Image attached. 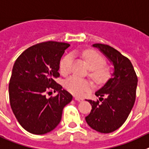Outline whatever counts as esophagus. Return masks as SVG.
<instances>
[{
	"label": "esophagus",
	"instance_id": "1",
	"mask_svg": "<svg viewBox=\"0 0 149 149\" xmlns=\"http://www.w3.org/2000/svg\"><path fill=\"white\" fill-rule=\"evenodd\" d=\"M74 99L76 100V101H79V102H80V101H82V100H83V99H82V98L78 97H74Z\"/></svg>",
	"mask_w": 149,
	"mask_h": 149
}]
</instances>
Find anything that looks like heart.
<instances>
[{"label":"heart","mask_w":149,"mask_h":149,"mask_svg":"<svg viewBox=\"0 0 149 149\" xmlns=\"http://www.w3.org/2000/svg\"><path fill=\"white\" fill-rule=\"evenodd\" d=\"M88 67L91 70V77L98 83L105 82L111 75L109 68L105 67V60L102 55L96 52L86 50L82 54ZM72 56L66 55L60 63V71L62 74L67 75L70 71ZM67 90L75 96L82 97L92 88V84L89 81L81 79L76 76H72L67 78L64 82Z\"/></svg>","instance_id":"1"}]
</instances>
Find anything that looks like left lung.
Segmentation results:
<instances>
[{
  "label": "left lung",
  "instance_id": "left-lung-1",
  "mask_svg": "<svg viewBox=\"0 0 149 149\" xmlns=\"http://www.w3.org/2000/svg\"><path fill=\"white\" fill-rule=\"evenodd\" d=\"M112 62V77L95 92L99 100H87L92 107L85 117L88 125L94 130L109 134L125 123L135 103L137 76L131 62L114 48L101 43L93 45Z\"/></svg>",
  "mask_w": 149,
  "mask_h": 149
}]
</instances>
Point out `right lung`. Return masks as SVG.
Here are the masks:
<instances>
[{
    "label": "right lung",
    "instance_id": "1",
    "mask_svg": "<svg viewBox=\"0 0 149 149\" xmlns=\"http://www.w3.org/2000/svg\"><path fill=\"white\" fill-rule=\"evenodd\" d=\"M66 42L48 41L27 49L19 56L9 84L10 106L24 130L37 135L47 134L58 126L63 109L73 96L55 79L60 76L59 64ZM53 90L59 93L47 98Z\"/></svg>",
    "mask_w": 149,
    "mask_h": 149
}]
</instances>
